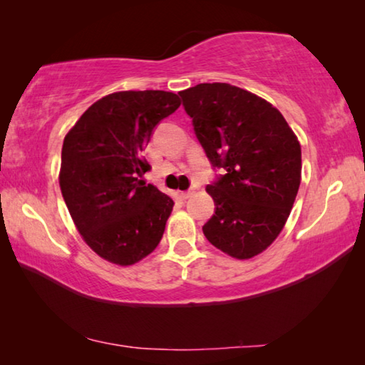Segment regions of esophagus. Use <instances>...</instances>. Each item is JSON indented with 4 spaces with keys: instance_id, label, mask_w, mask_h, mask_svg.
I'll list each match as a JSON object with an SVG mask.
<instances>
[{
    "instance_id": "34e87169",
    "label": "esophagus",
    "mask_w": 365,
    "mask_h": 365,
    "mask_svg": "<svg viewBox=\"0 0 365 365\" xmlns=\"http://www.w3.org/2000/svg\"><path fill=\"white\" fill-rule=\"evenodd\" d=\"M193 195V191H180V197L182 200H188V197Z\"/></svg>"
}]
</instances>
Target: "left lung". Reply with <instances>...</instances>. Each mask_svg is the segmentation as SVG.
Wrapping results in <instances>:
<instances>
[{"label": "left lung", "instance_id": "left-lung-1", "mask_svg": "<svg viewBox=\"0 0 365 365\" xmlns=\"http://www.w3.org/2000/svg\"><path fill=\"white\" fill-rule=\"evenodd\" d=\"M196 137L225 175L207 185L215 214L202 232L235 259H251L285 227L301 183V145L264 98L230 83H200L178 93Z\"/></svg>", "mask_w": 365, "mask_h": 365}]
</instances>
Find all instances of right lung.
<instances>
[{
	"instance_id": "right-lung-1",
	"label": "right lung",
	"mask_w": 365,
	"mask_h": 365,
	"mask_svg": "<svg viewBox=\"0 0 365 365\" xmlns=\"http://www.w3.org/2000/svg\"><path fill=\"white\" fill-rule=\"evenodd\" d=\"M180 104L172 91H115L64 137L59 187L83 242L104 261L133 265L163 238L174 200L141 180L150 170L141 153Z\"/></svg>"
}]
</instances>
